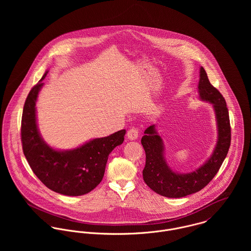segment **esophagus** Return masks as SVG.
<instances>
[{"label":"esophagus","instance_id":"obj_1","mask_svg":"<svg viewBox=\"0 0 251 251\" xmlns=\"http://www.w3.org/2000/svg\"><path fill=\"white\" fill-rule=\"evenodd\" d=\"M138 129L137 128H135V127H131L128 131H127V134H126V136H127V138L129 139V140H136L137 138H138Z\"/></svg>","mask_w":251,"mask_h":251}]
</instances>
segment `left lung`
<instances>
[{"mask_svg": "<svg viewBox=\"0 0 251 251\" xmlns=\"http://www.w3.org/2000/svg\"><path fill=\"white\" fill-rule=\"evenodd\" d=\"M198 95L202 101L209 102L215 110L217 140L208 159L189 173L174 171L165 158V147L155 125L150 126L141 139L146 152L143 179L147 185L159 195L168 198H181L204 188L216 175L224 161L231 142V127L226 101L210 83L203 67L200 68Z\"/></svg>", "mask_w": 251, "mask_h": 251, "instance_id": "obj_1", "label": "left lung"}]
</instances>
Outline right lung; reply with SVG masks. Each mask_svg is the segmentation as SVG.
<instances>
[{"label": "right lung", "instance_id": "obj_1", "mask_svg": "<svg viewBox=\"0 0 251 251\" xmlns=\"http://www.w3.org/2000/svg\"><path fill=\"white\" fill-rule=\"evenodd\" d=\"M46 71L29 93L23 109L21 140L24 154L36 177L49 189L68 196H80L96 188L104 176L108 155L125 140L126 129L94 138L71 150L46 143L37 126L36 100Z\"/></svg>", "mask_w": 251, "mask_h": 251}]
</instances>
